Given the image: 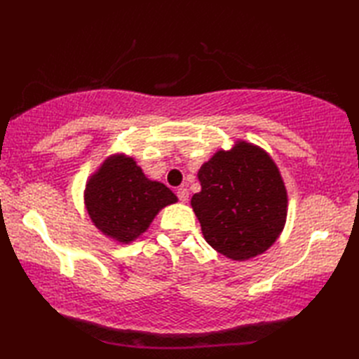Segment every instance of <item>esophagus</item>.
<instances>
[{
  "label": "esophagus",
  "instance_id": "34e87169",
  "mask_svg": "<svg viewBox=\"0 0 359 359\" xmlns=\"http://www.w3.org/2000/svg\"><path fill=\"white\" fill-rule=\"evenodd\" d=\"M177 197H179V201L180 202H188V197H189V193H188V189L187 188H179L177 189Z\"/></svg>",
  "mask_w": 359,
  "mask_h": 359
}]
</instances>
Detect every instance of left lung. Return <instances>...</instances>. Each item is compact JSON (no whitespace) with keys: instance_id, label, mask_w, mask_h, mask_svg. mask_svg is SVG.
<instances>
[{"instance_id":"1","label":"left lung","mask_w":359,"mask_h":359,"mask_svg":"<svg viewBox=\"0 0 359 359\" xmlns=\"http://www.w3.org/2000/svg\"><path fill=\"white\" fill-rule=\"evenodd\" d=\"M202 191L191 207L210 245L234 261L264 253L287 216V191L278 166L245 142L216 152L199 170Z\"/></svg>"}]
</instances>
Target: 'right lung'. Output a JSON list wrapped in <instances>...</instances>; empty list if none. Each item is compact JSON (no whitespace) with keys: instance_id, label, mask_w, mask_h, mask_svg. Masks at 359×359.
Instances as JSON below:
<instances>
[{"instance_id":"1","label":"right lung","mask_w":359,"mask_h":359,"mask_svg":"<svg viewBox=\"0 0 359 359\" xmlns=\"http://www.w3.org/2000/svg\"><path fill=\"white\" fill-rule=\"evenodd\" d=\"M85 202L98 230L118 242H131L157 212L177 202L170 188L144 177L131 157L108 158L88 182Z\"/></svg>"}]
</instances>
